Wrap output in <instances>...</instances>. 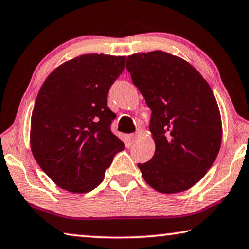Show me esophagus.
Wrapping results in <instances>:
<instances>
[{"label":"esophagus","instance_id":"obj_1","mask_svg":"<svg viewBox=\"0 0 249 249\" xmlns=\"http://www.w3.org/2000/svg\"><path fill=\"white\" fill-rule=\"evenodd\" d=\"M141 137H142V131L138 130L137 132H136V134L131 135V141L134 142H137L139 139H141Z\"/></svg>","mask_w":249,"mask_h":249}]
</instances>
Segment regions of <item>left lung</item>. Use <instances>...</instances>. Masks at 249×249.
<instances>
[{
	"instance_id": "left-lung-1",
	"label": "left lung",
	"mask_w": 249,
	"mask_h": 249,
	"mask_svg": "<svg viewBox=\"0 0 249 249\" xmlns=\"http://www.w3.org/2000/svg\"><path fill=\"white\" fill-rule=\"evenodd\" d=\"M127 69L152 111L155 153L138 164L142 178L162 194L192 188L212 166L222 141L219 105L209 83L186 60L163 51L129 55Z\"/></svg>"
}]
</instances>
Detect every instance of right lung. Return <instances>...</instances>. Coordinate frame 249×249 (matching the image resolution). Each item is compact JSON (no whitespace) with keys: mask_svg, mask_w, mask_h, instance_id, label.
I'll return each mask as SVG.
<instances>
[{"mask_svg":"<svg viewBox=\"0 0 249 249\" xmlns=\"http://www.w3.org/2000/svg\"><path fill=\"white\" fill-rule=\"evenodd\" d=\"M125 56L83 54L60 64L40 87L30 120L34 159L56 186L85 194L103 181L124 142L112 134L107 93Z\"/></svg>","mask_w":249,"mask_h":249,"instance_id":"obj_1","label":"right lung"}]
</instances>
